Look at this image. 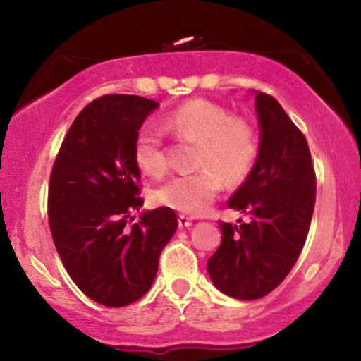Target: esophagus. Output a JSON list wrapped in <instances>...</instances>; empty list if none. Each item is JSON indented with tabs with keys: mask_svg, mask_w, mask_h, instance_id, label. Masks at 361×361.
<instances>
[{
	"mask_svg": "<svg viewBox=\"0 0 361 361\" xmlns=\"http://www.w3.org/2000/svg\"><path fill=\"white\" fill-rule=\"evenodd\" d=\"M193 224V221L190 217H186V215H180V217H178V226L181 227V229H183V227H190Z\"/></svg>",
	"mask_w": 361,
	"mask_h": 361,
	"instance_id": "34e87169",
	"label": "esophagus"
}]
</instances>
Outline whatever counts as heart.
I'll return each mask as SVG.
<instances>
[{
	"instance_id": "b5f03b06",
	"label": "heart",
	"mask_w": 361,
	"mask_h": 361,
	"mask_svg": "<svg viewBox=\"0 0 361 361\" xmlns=\"http://www.w3.org/2000/svg\"><path fill=\"white\" fill-rule=\"evenodd\" d=\"M164 128L178 139L198 144L195 166L200 169L171 178L152 195L157 205L180 214H204L221 193L224 181L243 183L258 159L256 127L221 103L204 98L186 102L164 118ZM134 163L147 176L159 178L166 173L163 135L152 123L140 127L135 135Z\"/></svg>"
}]
</instances>
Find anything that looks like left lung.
<instances>
[{"label":"left lung","instance_id":"8db88e82","mask_svg":"<svg viewBox=\"0 0 361 361\" xmlns=\"http://www.w3.org/2000/svg\"><path fill=\"white\" fill-rule=\"evenodd\" d=\"M259 154L227 205L250 217L238 226L219 222L222 243L207 261L214 285L239 300L275 290L300 256L307 239L316 171L305 135L275 98L256 93Z\"/></svg>","mask_w":361,"mask_h":361}]
</instances>
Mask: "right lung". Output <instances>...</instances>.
<instances>
[{"instance_id": "add662e5", "label": "right lung", "mask_w": 361, "mask_h": 361, "mask_svg": "<svg viewBox=\"0 0 361 361\" xmlns=\"http://www.w3.org/2000/svg\"><path fill=\"white\" fill-rule=\"evenodd\" d=\"M159 103L105 94L80 111L62 140L49 181V227L62 264L85 295L123 307L151 288L175 210L142 207L134 140Z\"/></svg>"}]
</instances>
